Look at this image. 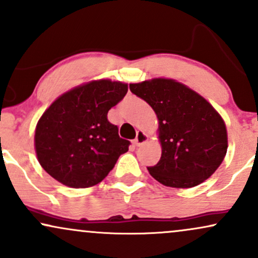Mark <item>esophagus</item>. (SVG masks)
Listing matches in <instances>:
<instances>
[{
    "label": "esophagus",
    "mask_w": 258,
    "mask_h": 258,
    "mask_svg": "<svg viewBox=\"0 0 258 258\" xmlns=\"http://www.w3.org/2000/svg\"><path fill=\"white\" fill-rule=\"evenodd\" d=\"M147 141H148V137H147L146 133H144L143 131H138L137 132V137L135 138V144H136V146L141 147L142 144L146 143Z\"/></svg>",
    "instance_id": "1"
}]
</instances>
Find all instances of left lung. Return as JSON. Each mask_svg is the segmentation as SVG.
<instances>
[{
  "label": "left lung",
  "mask_w": 258,
  "mask_h": 258,
  "mask_svg": "<svg viewBox=\"0 0 258 258\" xmlns=\"http://www.w3.org/2000/svg\"><path fill=\"white\" fill-rule=\"evenodd\" d=\"M130 90L153 108L159 120L161 158L148 171L172 188H191L209 178L226 156L227 130L205 98L170 79L131 84Z\"/></svg>",
  "instance_id": "8db88e82"
}]
</instances>
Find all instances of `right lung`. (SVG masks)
Here are the masks:
<instances>
[{
  "mask_svg": "<svg viewBox=\"0 0 258 258\" xmlns=\"http://www.w3.org/2000/svg\"><path fill=\"white\" fill-rule=\"evenodd\" d=\"M126 93V84L99 80L55 99L35 131V149L43 170L72 188L102 182L131 144L108 120V111Z\"/></svg>",
  "mask_w": 258,
  "mask_h": 258,
  "instance_id": "obj_1",
  "label": "right lung"
}]
</instances>
